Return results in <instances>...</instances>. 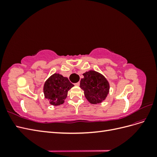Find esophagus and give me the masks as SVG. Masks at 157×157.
Returning <instances> with one entry per match:
<instances>
[{
  "label": "esophagus",
  "mask_w": 157,
  "mask_h": 157,
  "mask_svg": "<svg viewBox=\"0 0 157 157\" xmlns=\"http://www.w3.org/2000/svg\"><path fill=\"white\" fill-rule=\"evenodd\" d=\"M75 86H78L79 85H80V82H77V83H75Z\"/></svg>",
  "instance_id": "34e87169"
}]
</instances>
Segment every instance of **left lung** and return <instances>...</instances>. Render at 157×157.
<instances>
[{"label":"left lung","mask_w":157,"mask_h":157,"mask_svg":"<svg viewBox=\"0 0 157 157\" xmlns=\"http://www.w3.org/2000/svg\"><path fill=\"white\" fill-rule=\"evenodd\" d=\"M83 75L80 87L84 90L87 100L92 104L105 100L109 92V84L105 77L95 71H89Z\"/></svg>","instance_id":"obj_1"}]
</instances>
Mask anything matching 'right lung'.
Here are the masks:
<instances>
[{
    "mask_svg": "<svg viewBox=\"0 0 157 157\" xmlns=\"http://www.w3.org/2000/svg\"><path fill=\"white\" fill-rule=\"evenodd\" d=\"M74 86L67 77L55 73L46 80L44 85L45 98L48 99L52 105L63 104L67 98L69 90Z\"/></svg>",
    "mask_w": 157,
    "mask_h": 157,
    "instance_id": "obj_1",
    "label": "right lung"
}]
</instances>
